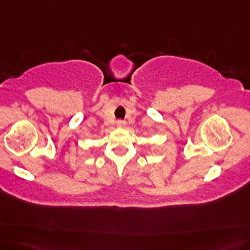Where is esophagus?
I'll return each instance as SVG.
<instances>
[{
	"label": "esophagus",
	"mask_w": 250,
	"mask_h": 250,
	"mask_svg": "<svg viewBox=\"0 0 250 250\" xmlns=\"http://www.w3.org/2000/svg\"><path fill=\"white\" fill-rule=\"evenodd\" d=\"M117 126H118V128H125V121L118 120L117 121Z\"/></svg>",
	"instance_id": "obj_1"
}]
</instances>
